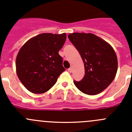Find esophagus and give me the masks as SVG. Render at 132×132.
<instances>
[{
	"label": "esophagus",
	"mask_w": 132,
	"mask_h": 132,
	"mask_svg": "<svg viewBox=\"0 0 132 132\" xmlns=\"http://www.w3.org/2000/svg\"><path fill=\"white\" fill-rule=\"evenodd\" d=\"M67 71H68L69 72H71L72 71V68H69L67 69Z\"/></svg>",
	"instance_id": "obj_1"
}]
</instances>
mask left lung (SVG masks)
<instances>
[{
  "instance_id": "1",
  "label": "left lung",
  "mask_w": 132,
  "mask_h": 132,
  "mask_svg": "<svg viewBox=\"0 0 132 132\" xmlns=\"http://www.w3.org/2000/svg\"><path fill=\"white\" fill-rule=\"evenodd\" d=\"M68 38L80 54L85 69L84 77L79 82L74 80L75 85L85 94H100L117 74L118 61L113 47L92 33L74 32Z\"/></svg>"
}]
</instances>
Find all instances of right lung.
Returning <instances> with one entry per match:
<instances>
[{
  "label": "right lung",
  "mask_w": 132,
  "mask_h": 132,
  "mask_svg": "<svg viewBox=\"0 0 132 132\" xmlns=\"http://www.w3.org/2000/svg\"><path fill=\"white\" fill-rule=\"evenodd\" d=\"M66 34L42 33L26 42L16 57V72L24 86L34 94H43L56 83L65 71L59 54Z\"/></svg>",
  "instance_id": "1"
}]
</instances>
